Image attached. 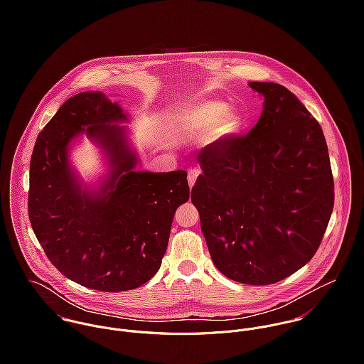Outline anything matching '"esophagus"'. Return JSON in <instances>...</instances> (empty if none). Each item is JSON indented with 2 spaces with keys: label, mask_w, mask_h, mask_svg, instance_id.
Segmentation results:
<instances>
[{
  "label": "esophagus",
  "mask_w": 364,
  "mask_h": 364,
  "mask_svg": "<svg viewBox=\"0 0 364 364\" xmlns=\"http://www.w3.org/2000/svg\"><path fill=\"white\" fill-rule=\"evenodd\" d=\"M198 176H199V171H198V169H191V171L188 172V182H189V186H191V188L195 185Z\"/></svg>",
  "instance_id": "1"
}]
</instances>
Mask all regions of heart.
<instances>
[{
	"label": "heart",
	"instance_id": "obj_1",
	"mask_svg": "<svg viewBox=\"0 0 364 364\" xmlns=\"http://www.w3.org/2000/svg\"><path fill=\"white\" fill-rule=\"evenodd\" d=\"M171 129L181 136L206 132L208 144L218 146L234 139L242 129L241 113L220 101H193L179 107L171 117Z\"/></svg>",
	"mask_w": 364,
	"mask_h": 364
}]
</instances>
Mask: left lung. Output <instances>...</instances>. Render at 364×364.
<instances>
[{"label": "left lung", "instance_id": "1", "mask_svg": "<svg viewBox=\"0 0 364 364\" xmlns=\"http://www.w3.org/2000/svg\"><path fill=\"white\" fill-rule=\"evenodd\" d=\"M255 127L205 149L192 188L215 267L244 284L277 283L311 260L333 210V178L319 123L276 82Z\"/></svg>", "mask_w": 364, "mask_h": 364}]
</instances>
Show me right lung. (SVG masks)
<instances>
[{"instance_id":"right-lung-1","label":"right lung","mask_w":364,"mask_h":364,"mask_svg":"<svg viewBox=\"0 0 364 364\" xmlns=\"http://www.w3.org/2000/svg\"><path fill=\"white\" fill-rule=\"evenodd\" d=\"M124 122L129 114L104 92L77 94L39 133L31 156L28 211L38 241L65 277L101 291L137 289L156 274L175 211L189 200L185 171L136 169ZM81 135L107 158L97 188L69 162Z\"/></svg>"}]
</instances>
